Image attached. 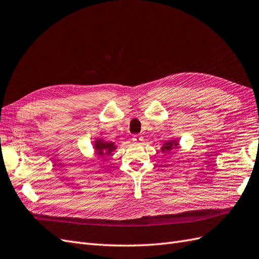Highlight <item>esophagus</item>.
<instances>
[{
	"label": "esophagus",
	"mask_w": 259,
	"mask_h": 259,
	"mask_svg": "<svg viewBox=\"0 0 259 259\" xmlns=\"http://www.w3.org/2000/svg\"><path fill=\"white\" fill-rule=\"evenodd\" d=\"M144 140V138H143V136H140V135H134L133 136V142L134 143H136V144H140Z\"/></svg>",
	"instance_id": "1"
}]
</instances>
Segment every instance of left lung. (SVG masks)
<instances>
[{
  "label": "left lung",
  "instance_id": "1",
  "mask_svg": "<svg viewBox=\"0 0 259 259\" xmlns=\"http://www.w3.org/2000/svg\"><path fill=\"white\" fill-rule=\"evenodd\" d=\"M178 147H179V140L177 138L165 140L163 146L161 147V151L163 153H170L174 150V149H177Z\"/></svg>",
  "mask_w": 259,
  "mask_h": 259
}]
</instances>
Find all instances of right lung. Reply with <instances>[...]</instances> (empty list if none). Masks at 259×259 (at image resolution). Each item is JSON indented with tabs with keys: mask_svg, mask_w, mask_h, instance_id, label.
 I'll list each match as a JSON object with an SVG mask.
<instances>
[{
	"mask_svg": "<svg viewBox=\"0 0 259 259\" xmlns=\"http://www.w3.org/2000/svg\"><path fill=\"white\" fill-rule=\"evenodd\" d=\"M116 148H117V146L113 142H107V140H105L101 137L94 138L93 149H94V151L96 152V154L101 159L111 155L116 150Z\"/></svg>",
	"mask_w": 259,
	"mask_h": 259,
	"instance_id": "add662e5",
	"label": "right lung"
}]
</instances>
